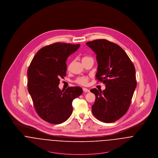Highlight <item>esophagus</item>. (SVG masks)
<instances>
[{
    "label": "esophagus",
    "mask_w": 158,
    "mask_h": 158,
    "mask_svg": "<svg viewBox=\"0 0 158 158\" xmlns=\"http://www.w3.org/2000/svg\"><path fill=\"white\" fill-rule=\"evenodd\" d=\"M83 91L85 92H89L90 90H89L88 89H87V88H83Z\"/></svg>",
    "instance_id": "esophagus-1"
}]
</instances>
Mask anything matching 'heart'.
I'll list each match as a JSON object with an SVG mask.
<instances>
[{
    "mask_svg": "<svg viewBox=\"0 0 158 158\" xmlns=\"http://www.w3.org/2000/svg\"><path fill=\"white\" fill-rule=\"evenodd\" d=\"M90 58L89 56H85L84 57H83L82 58V61L84 60H86L87 58ZM88 80H89V78L88 77H78L75 80V82L79 85H88Z\"/></svg>",
    "mask_w": 158,
    "mask_h": 158,
    "instance_id": "heart-1",
    "label": "heart"
}]
</instances>
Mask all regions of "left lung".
I'll use <instances>...</instances> for the list:
<instances>
[{"instance_id": "obj_1", "label": "left lung", "mask_w": 158, "mask_h": 158, "mask_svg": "<svg viewBox=\"0 0 158 158\" xmlns=\"http://www.w3.org/2000/svg\"><path fill=\"white\" fill-rule=\"evenodd\" d=\"M97 55L96 79L105 84L102 91L90 90L95 95L92 112L99 120L114 122L127 112L137 85L135 68L125 52L106 40L86 43Z\"/></svg>"}]
</instances>
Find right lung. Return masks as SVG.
<instances>
[{
    "label": "right lung",
    "instance_id": "right-lung-1",
    "mask_svg": "<svg viewBox=\"0 0 158 158\" xmlns=\"http://www.w3.org/2000/svg\"><path fill=\"white\" fill-rule=\"evenodd\" d=\"M80 44L56 43L41 48L28 69V90L40 117L52 124H60L72 113V101L83 93L80 87L61 90L60 78L66 75V60Z\"/></svg>",
    "mask_w": 158,
    "mask_h": 158
}]
</instances>
